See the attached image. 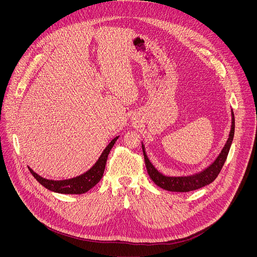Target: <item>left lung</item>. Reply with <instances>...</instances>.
<instances>
[{"mask_svg": "<svg viewBox=\"0 0 257 257\" xmlns=\"http://www.w3.org/2000/svg\"><path fill=\"white\" fill-rule=\"evenodd\" d=\"M234 132H235V118H234V113L232 112V128H231L229 138L227 140V143L225 144V148L223 149L222 153L219 154V156L216 158V160L212 163V165H210L207 169H205L203 172L199 174L188 176V177L164 176L163 174L158 172V170H156L155 167L152 165V163L145 155V151L142 145L146 170H148V173L151 179L159 187L165 190L173 191V192H189V191L199 189L203 186L210 184V183L213 182L214 179L217 177L219 172H221L231 148V144L234 138Z\"/></svg>", "mask_w": 257, "mask_h": 257, "instance_id": "left-lung-1", "label": "left lung"}]
</instances>
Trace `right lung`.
<instances>
[{"label": "right lung", "mask_w": 257, "mask_h": 257, "mask_svg": "<svg viewBox=\"0 0 257 257\" xmlns=\"http://www.w3.org/2000/svg\"><path fill=\"white\" fill-rule=\"evenodd\" d=\"M117 139L118 137L114 138L111 142H109V144L106 146L105 150L101 154L100 158L95 163V165L89 171H87L86 173H84L79 177L69 179V180H64V181H53V180H47L39 176L36 173H34L31 169L29 168L28 169L32 174V176L38 180V182H40L44 187H46L49 190H52L58 193H64V194H82L87 192L100 181L104 172L107 156Z\"/></svg>", "instance_id": "1"}]
</instances>
